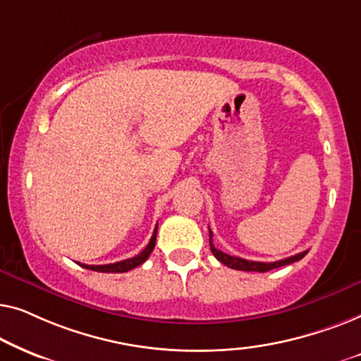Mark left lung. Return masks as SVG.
Instances as JSON below:
<instances>
[{
    "mask_svg": "<svg viewBox=\"0 0 361 361\" xmlns=\"http://www.w3.org/2000/svg\"><path fill=\"white\" fill-rule=\"evenodd\" d=\"M210 231V250L216 259L220 261V263H224L225 266H228L231 269H238V271H258V273H266V271H271V269H276V268H281V266H286V264H290V263H295V261L302 259L305 255L309 253V251H302V253H298L294 256H289V258L286 259H279V261H274V263H261V261H248V259H243V258H238V256H231V255H226L224 251L216 250L215 245H214V240H212V230Z\"/></svg>",
    "mask_w": 361,
    "mask_h": 361,
    "instance_id": "obj_1",
    "label": "left lung"
}]
</instances>
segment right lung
<instances>
[{"label":"right lung","mask_w":361,"mask_h":361,"mask_svg":"<svg viewBox=\"0 0 361 361\" xmlns=\"http://www.w3.org/2000/svg\"><path fill=\"white\" fill-rule=\"evenodd\" d=\"M156 233H157V225L154 228V233H152L149 243L145 250L141 251L140 255H136L135 258H130V259H123V261H118V263H111V264H100V266H95V264H80L83 268L87 269H92V271H98V273H126V271H130L133 268H136V266H140L145 263V261L149 258L151 251L154 250L156 246Z\"/></svg>","instance_id":"add662e5"}]
</instances>
